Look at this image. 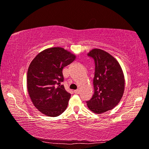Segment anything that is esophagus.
Instances as JSON below:
<instances>
[{"label": "esophagus", "mask_w": 149, "mask_h": 149, "mask_svg": "<svg viewBox=\"0 0 149 149\" xmlns=\"http://www.w3.org/2000/svg\"><path fill=\"white\" fill-rule=\"evenodd\" d=\"M74 93L76 94H79V89H76V90H74Z\"/></svg>", "instance_id": "obj_1"}]
</instances>
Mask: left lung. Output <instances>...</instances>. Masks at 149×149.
Instances as JSON below:
<instances>
[{"label": "left lung", "instance_id": "8db88e82", "mask_svg": "<svg viewBox=\"0 0 149 149\" xmlns=\"http://www.w3.org/2000/svg\"><path fill=\"white\" fill-rule=\"evenodd\" d=\"M95 62L94 93L86 101L91 111L101 114L114 108L124 93L125 77L116 59L103 49H93L87 54Z\"/></svg>", "mask_w": 149, "mask_h": 149}]
</instances>
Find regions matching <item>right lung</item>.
<instances>
[{"mask_svg":"<svg viewBox=\"0 0 149 149\" xmlns=\"http://www.w3.org/2000/svg\"><path fill=\"white\" fill-rule=\"evenodd\" d=\"M75 56L60 47L41 52L30 63L27 73V88L33 104L43 114L57 117L68 107L71 94L63 85V68Z\"/></svg>","mask_w":149,"mask_h":149,"instance_id":"add662e5","label":"right lung"}]
</instances>
